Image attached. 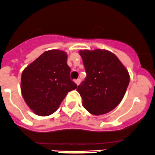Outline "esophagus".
I'll return each instance as SVG.
<instances>
[{
    "instance_id": "1",
    "label": "esophagus",
    "mask_w": 155,
    "mask_h": 155,
    "mask_svg": "<svg viewBox=\"0 0 155 155\" xmlns=\"http://www.w3.org/2000/svg\"><path fill=\"white\" fill-rule=\"evenodd\" d=\"M74 82H75V84L78 85H79L80 84V83H81V79H77V80H75V81H74Z\"/></svg>"
}]
</instances>
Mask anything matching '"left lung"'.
<instances>
[{
    "instance_id": "1",
    "label": "left lung",
    "mask_w": 155,
    "mask_h": 155,
    "mask_svg": "<svg viewBox=\"0 0 155 155\" xmlns=\"http://www.w3.org/2000/svg\"><path fill=\"white\" fill-rule=\"evenodd\" d=\"M86 77L77 91L83 105L94 115L104 114L121 102L129 84V74L117 56L104 49L81 50Z\"/></svg>"
}]
</instances>
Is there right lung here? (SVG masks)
<instances>
[{"instance_id":"obj_1","label":"right lung","mask_w":155,"mask_h":155,"mask_svg":"<svg viewBox=\"0 0 155 155\" xmlns=\"http://www.w3.org/2000/svg\"><path fill=\"white\" fill-rule=\"evenodd\" d=\"M71 69L64 51L49 50L25 68L21 89L25 102L40 116H48L59 107L69 91L77 89L70 79Z\"/></svg>"}]
</instances>
